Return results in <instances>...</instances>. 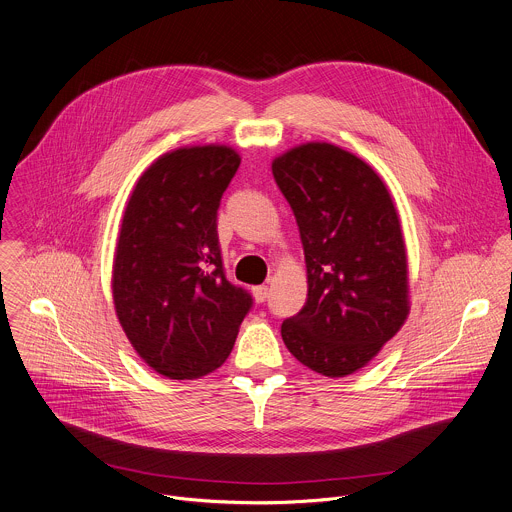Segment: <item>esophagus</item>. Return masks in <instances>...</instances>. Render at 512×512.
<instances>
[{
    "instance_id": "esophagus-1",
    "label": "esophagus",
    "mask_w": 512,
    "mask_h": 512,
    "mask_svg": "<svg viewBox=\"0 0 512 512\" xmlns=\"http://www.w3.org/2000/svg\"><path fill=\"white\" fill-rule=\"evenodd\" d=\"M252 296L256 302H266L268 298V286H254L252 288Z\"/></svg>"
}]
</instances>
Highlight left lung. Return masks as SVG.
<instances>
[{
  "label": "left lung",
  "instance_id": "left-lung-1",
  "mask_svg": "<svg viewBox=\"0 0 512 512\" xmlns=\"http://www.w3.org/2000/svg\"><path fill=\"white\" fill-rule=\"evenodd\" d=\"M304 248L308 298L282 322V340L314 372L340 378L366 366L402 328L408 260L394 200L358 156L308 142L272 162Z\"/></svg>",
  "mask_w": 512,
  "mask_h": 512
}]
</instances>
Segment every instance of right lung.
<instances>
[{
	"instance_id": "obj_1",
	"label": "right lung",
	"mask_w": 512,
	"mask_h": 512,
	"mask_svg": "<svg viewBox=\"0 0 512 512\" xmlns=\"http://www.w3.org/2000/svg\"><path fill=\"white\" fill-rule=\"evenodd\" d=\"M238 166L230 146L178 148L140 176L124 210L116 314L140 358L172 380L222 366L252 308V296L226 280L216 230Z\"/></svg>"
}]
</instances>
